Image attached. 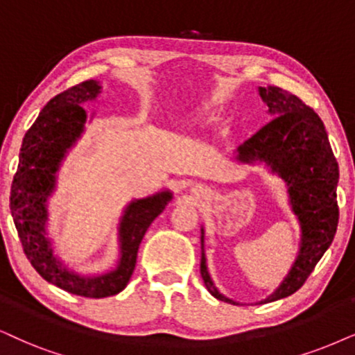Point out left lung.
<instances>
[{
  "instance_id": "1",
  "label": "left lung",
  "mask_w": 355,
  "mask_h": 355,
  "mask_svg": "<svg viewBox=\"0 0 355 355\" xmlns=\"http://www.w3.org/2000/svg\"><path fill=\"white\" fill-rule=\"evenodd\" d=\"M259 95L273 116L270 123L237 147V162L266 164L286 185L288 203L298 218L302 239L295 262L282 284L259 302L270 303L302 288L334 239L339 221V165L331 149L324 124L298 96L278 87H259ZM200 272L214 298L237 304L224 297L211 280L205 255V230L201 227Z\"/></svg>"
}]
</instances>
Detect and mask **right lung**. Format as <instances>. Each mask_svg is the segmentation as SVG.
<instances>
[{
  "label": "right lung",
  "mask_w": 355,
  "mask_h": 355,
  "mask_svg": "<svg viewBox=\"0 0 355 355\" xmlns=\"http://www.w3.org/2000/svg\"><path fill=\"white\" fill-rule=\"evenodd\" d=\"M100 93V82L87 80L53 96L44 106L22 139L10 198L22 249L39 275L58 288L87 298L111 297L125 288L147 227L173 198L172 191L164 190L125 206L118 226L119 262L113 270L80 275L64 266L53 252L47 236V200L55 191L62 160L85 131L87 111L82 105L96 100Z\"/></svg>",
  "instance_id": "right-lung-1"
}]
</instances>
